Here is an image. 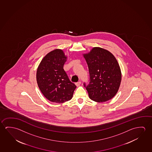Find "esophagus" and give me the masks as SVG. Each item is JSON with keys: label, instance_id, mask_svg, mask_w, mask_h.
Segmentation results:
<instances>
[{"label": "esophagus", "instance_id": "obj_1", "mask_svg": "<svg viewBox=\"0 0 152 152\" xmlns=\"http://www.w3.org/2000/svg\"><path fill=\"white\" fill-rule=\"evenodd\" d=\"M75 84H76V86H79L81 84V81H79V82H76L75 83Z\"/></svg>", "mask_w": 152, "mask_h": 152}]
</instances>
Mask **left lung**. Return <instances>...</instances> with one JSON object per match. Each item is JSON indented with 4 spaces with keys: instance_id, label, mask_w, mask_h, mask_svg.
Segmentation results:
<instances>
[{
    "instance_id": "1",
    "label": "left lung",
    "mask_w": 152,
    "mask_h": 152,
    "mask_svg": "<svg viewBox=\"0 0 152 152\" xmlns=\"http://www.w3.org/2000/svg\"><path fill=\"white\" fill-rule=\"evenodd\" d=\"M89 72V81L84 87L90 98L96 102H105L113 98L121 84V69L115 56L109 51L94 48L84 54Z\"/></svg>"
}]
</instances>
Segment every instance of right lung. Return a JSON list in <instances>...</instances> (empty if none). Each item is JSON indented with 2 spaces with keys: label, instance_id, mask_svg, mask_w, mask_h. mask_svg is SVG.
I'll return each instance as SVG.
<instances>
[{
  "label": "right lung",
  "instance_id": "add662e5",
  "mask_svg": "<svg viewBox=\"0 0 152 152\" xmlns=\"http://www.w3.org/2000/svg\"><path fill=\"white\" fill-rule=\"evenodd\" d=\"M66 58L62 50L56 49L43 58L37 70L39 88L44 96L52 102L63 103L70 100L77 87L63 69Z\"/></svg>",
  "mask_w": 152,
  "mask_h": 152
}]
</instances>
